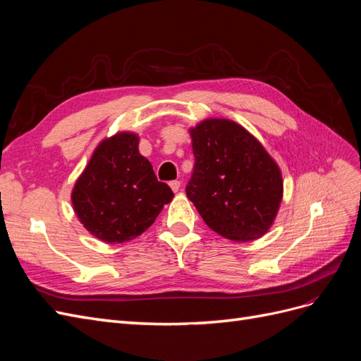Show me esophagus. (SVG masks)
I'll return each instance as SVG.
<instances>
[{"label": "esophagus", "instance_id": "obj_1", "mask_svg": "<svg viewBox=\"0 0 361 361\" xmlns=\"http://www.w3.org/2000/svg\"><path fill=\"white\" fill-rule=\"evenodd\" d=\"M170 188H171L174 192H178L179 188H180V182H179V180H171V182H170Z\"/></svg>", "mask_w": 361, "mask_h": 361}]
</instances>
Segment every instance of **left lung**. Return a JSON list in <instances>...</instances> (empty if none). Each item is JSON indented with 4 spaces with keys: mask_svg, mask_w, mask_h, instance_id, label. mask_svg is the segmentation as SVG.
Returning <instances> with one entry per match:
<instances>
[{
    "mask_svg": "<svg viewBox=\"0 0 361 361\" xmlns=\"http://www.w3.org/2000/svg\"><path fill=\"white\" fill-rule=\"evenodd\" d=\"M190 135L195 164L187 197L203 221L238 243L264 236L283 199L279 164L233 120L204 118Z\"/></svg>",
    "mask_w": 361,
    "mask_h": 361,
    "instance_id": "8db88e82",
    "label": "left lung"
}]
</instances>
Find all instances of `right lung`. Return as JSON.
Segmentation results:
<instances>
[{
  "instance_id": "add662e5",
  "label": "right lung",
  "mask_w": 361,
  "mask_h": 361,
  "mask_svg": "<svg viewBox=\"0 0 361 361\" xmlns=\"http://www.w3.org/2000/svg\"><path fill=\"white\" fill-rule=\"evenodd\" d=\"M140 137L122 130L93 150L72 190L80 223L106 244L126 243L154 224L174 194L159 182L147 158L138 152Z\"/></svg>"
}]
</instances>
